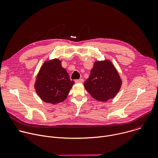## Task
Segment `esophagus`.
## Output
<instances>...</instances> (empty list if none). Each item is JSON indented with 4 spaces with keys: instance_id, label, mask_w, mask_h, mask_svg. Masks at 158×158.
<instances>
[{
    "instance_id": "34e87169",
    "label": "esophagus",
    "mask_w": 158,
    "mask_h": 158,
    "mask_svg": "<svg viewBox=\"0 0 158 158\" xmlns=\"http://www.w3.org/2000/svg\"><path fill=\"white\" fill-rule=\"evenodd\" d=\"M75 82L76 83H82V82H84V80L82 79H76V80H75Z\"/></svg>"
}]
</instances>
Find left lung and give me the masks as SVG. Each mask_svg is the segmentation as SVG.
I'll list each match as a JSON object with an SVG mask.
<instances>
[{
  "instance_id": "1",
  "label": "left lung",
  "mask_w": 158,
  "mask_h": 158,
  "mask_svg": "<svg viewBox=\"0 0 158 158\" xmlns=\"http://www.w3.org/2000/svg\"><path fill=\"white\" fill-rule=\"evenodd\" d=\"M122 80L114 64L109 60H97L84 85L96 100L106 102L114 98L121 87Z\"/></svg>"
}]
</instances>
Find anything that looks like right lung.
<instances>
[{"label":"right lung","instance_id":"add662e5","mask_svg":"<svg viewBox=\"0 0 158 158\" xmlns=\"http://www.w3.org/2000/svg\"><path fill=\"white\" fill-rule=\"evenodd\" d=\"M58 59L45 62L37 74L34 87L45 102L56 104L64 101L74 84Z\"/></svg>","mask_w":158,"mask_h":158}]
</instances>
